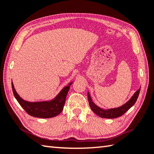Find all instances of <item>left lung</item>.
Here are the masks:
<instances>
[{"instance_id":"left-lung-1","label":"left lung","mask_w":154,"mask_h":154,"mask_svg":"<svg viewBox=\"0 0 154 154\" xmlns=\"http://www.w3.org/2000/svg\"><path fill=\"white\" fill-rule=\"evenodd\" d=\"M140 91V88L135 92L134 95L132 96L131 99L125 103L124 105H123L122 106L117 108H113V109H103L98 107L97 105H96L92 101V99L89 93H87V96H88V101L89 104L90 105L91 110L94 112L95 114L103 118H109V119H113L116 118L123 115L126 111L133 106L136 102L138 96H139Z\"/></svg>"}]
</instances>
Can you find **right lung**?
I'll return each instance as SVG.
<instances>
[{"label":"right lung","mask_w":154,"mask_h":154,"mask_svg":"<svg viewBox=\"0 0 154 154\" xmlns=\"http://www.w3.org/2000/svg\"><path fill=\"white\" fill-rule=\"evenodd\" d=\"M72 83L73 82H71L67 86L65 87L52 100L47 101H26L21 98L17 93L13 82L12 89L14 97L29 115L39 118H50L58 116L63 111L67 93Z\"/></svg>","instance_id":"right-lung-1"}]
</instances>
